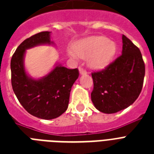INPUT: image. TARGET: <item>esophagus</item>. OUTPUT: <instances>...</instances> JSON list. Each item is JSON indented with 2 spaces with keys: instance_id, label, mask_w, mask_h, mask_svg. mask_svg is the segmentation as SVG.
Listing matches in <instances>:
<instances>
[{
  "instance_id": "34e87169",
  "label": "esophagus",
  "mask_w": 154,
  "mask_h": 154,
  "mask_svg": "<svg viewBox=\"0 0 154 154\" xmlns=\"http://www.w3.org/2000/svg\"><path fill=\"white\" fill-rule=\"evenodd\" d=\"M79 72H80V74H81V75H85V74H86V73H87L86 70H85L84 69H82V67L79 68Z\"/></svg>"
}]
</instances>
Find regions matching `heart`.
<instances>
[{
  "mask_svg": "<svg viewBox=\"0 0 154 154\" xmlns=\"http://www.w3.org/2000/svg\"><path fill=\"white\" fill-rule=\"evenodd\" d=\"M76 54L81 58H89V67L96 70L105 69L113 61L117 53V44L104 36H93L82 39L75 45ZM76 59L77 55L71 53Z\"/></svg>",
  "mask_w": 154,
  "mask_h": 154,
  "instance_id": "heart-1",
  "label": "heart"
}]
</instances>
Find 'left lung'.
<instances>
[{
  "label": "left lung",
  "mask_w": 154,
  "mask_h": 154,
  "mask_svg": "<svg viewBox=\"0 0 154 154\" xmlns=\"http://www.w3.org/2000/svg\"><path fill=\"white\" fill-rule=\"evenodd\" d=\"M122 55L101 72H93L92 102L104 113H115L126 109L141 93L145 64L140 49L122 35Z\"/></svg>",
  "instance_id": "left-lung-1"
}]
</instances>
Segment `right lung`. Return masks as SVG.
Masks as SVG:
<instances>
[{
    "label": "right lung",
    "instance_id": "obj_1",
    "mask_svg": "<svg viewBox=\"0 0 154 154\" xmlns=\"http://www.w3.org/2000/svg\"><path fill=\"white\" fill-rule=\"evenodd\" d=\"M45 45H54L51 32L37 33L17 47L11 59V81L16 97L29 113L41 119L51 120L68 109L70 91L79 72L77 69H69L57 61L45 76L31 77L25 65L26 50Z\"/></svg>",
    "mask_w": 154,
    "mask_h": 154
}]
</instances>
